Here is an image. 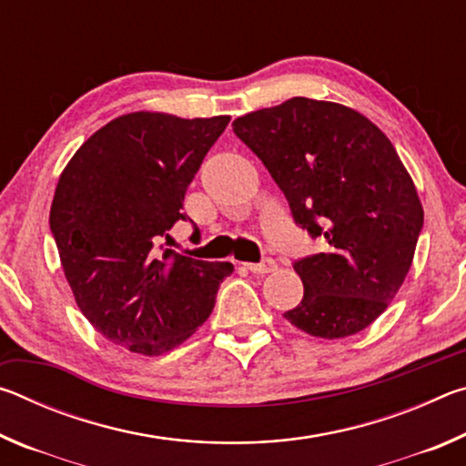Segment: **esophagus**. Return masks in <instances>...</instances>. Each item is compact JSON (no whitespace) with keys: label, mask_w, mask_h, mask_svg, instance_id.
I'll use <instances>...</instances> for the list:
<instances>
[{"label":"esophagus","mask_w":466,"mask_h":466,"mask_svg":"<svg viewBox=\"0 0 466 466\" xmlns=\"http://www.w3.org/2000/svg\"><path fill=\"white\" fill-rule=\"evenodd\" d=\"M244 267H247L250 273H271V271L278 269V263H275L273 258L265 257L261 263H247Z\"/></svg>","instance_id":"34e87169"}]
</instances>
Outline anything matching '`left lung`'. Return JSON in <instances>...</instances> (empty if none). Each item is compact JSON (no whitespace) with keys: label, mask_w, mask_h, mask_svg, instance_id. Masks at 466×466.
<instances>
[{"label":"left lung","mask_w":466,"mask_h":466,"mask_svg":"<svg viewBox=\"0 0 466 466\" xmlns=\"http://www.w3.org/2000/svg\"><path fill=\"white\" fill-rule=\"evenodd\" d=\"M325 252L294 261L304 298L283 317L322 339L380 317L411 267L423 209L390 139L358 110L296 96L232 123Z\"/></svg>","instance_id":"8db88e82"}]
</instances>
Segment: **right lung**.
I'll list each match as a JSON object with an SVG mask.
<instances>
[{
    "mask_svg": "<svg viewBox=\"0 0 466 466\" xmlns=\"http://www.w3.org/2000/svg\"><path fill=\"white\" fill-rule=\"evenodd\" d=\"M228 123L123 115L61 172L51 234L77 309L115 345L141 356L175 350L209 319L219 283L234 271L160 244L188 219L187 187Z\"/></svg>",
    "mask_w": 466,
    "mask_h": 466,
    "instance_id": "obj_1",
    "label": "right lung"
}]
</instances>
